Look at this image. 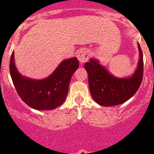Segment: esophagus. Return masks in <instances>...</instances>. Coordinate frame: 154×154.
<instances>
[{
    "label": "esophagus",
    "instance_id": "obj_1",
    "mask_svg": "<svg viewBox=\"0 0 154 154\" xmlns=\"http://www.w3.org/2000/svg\"><path fill=\"white\" fill-rule=\"evenodd\" d=\"M89 51L86 48H83L80 49L77 53V59H78L79 62L80 63H83L86 62L88 60V57H89Z\"/></svg>",
    "mask_w": 154,
    "mask_h": 154
}]
</instances>
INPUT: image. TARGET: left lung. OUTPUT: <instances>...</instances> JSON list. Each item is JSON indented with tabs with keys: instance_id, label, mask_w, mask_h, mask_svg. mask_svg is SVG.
<instances>
[{
	"instance_id": "8db88e82",
	"label": "left lung",
	"mask_w": 154,
	"mask_h": 154,
	"mask_svg": "<svg viewBox=\"0 0 154 154\" xmlns=\"http://www.w3.org/2000/svg\"><path fill=\"white\" fill-rule=\"evenodd\" d=\"M139 58L137 68L130 77L112 75L97 59L91 58L85 63L88 76L90 94L95 102L103 106L122 104L137 91L143 77V54L139 43Z\"/></svg>"
}]
</instances>
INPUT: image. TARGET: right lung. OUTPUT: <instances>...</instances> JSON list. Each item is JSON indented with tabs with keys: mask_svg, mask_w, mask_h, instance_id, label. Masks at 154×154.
<instances>
[{
	"mask_svg": "<svg viewBox=\"0 0 154 154\" xmlns=\"http://www.w3.org/2000/svg\"><path fill=\"white\" fill-rule=\"evenodd\" d=\"M78 68L77 57H72L63 60L48 77L36 80L20 74L15 64L14 51L10 63L11 77L18 95L26 104L37 110H52L64 103L70 80Z\"/></svg>",
	"mask_w": 154,
	"mask_h": 154,
	"instance_id": "right-lung-1",
	"label": "right lung"
}]
</instances>
